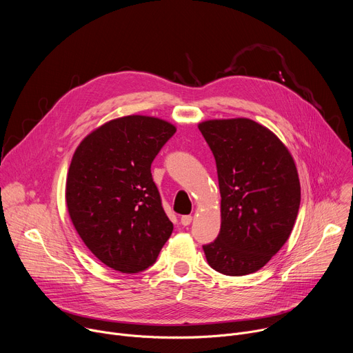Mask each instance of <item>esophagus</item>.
<instances>
[{"label": "esophagus", "instance_id": "1", "mask_svg": "<svg viewBox=\"0 0 353 353\" xmlns=\"http://www.w3.org/2000/svg\"><path fill=\"white\" fill-rule=\"evenodd\" d=\"M191 221H192V216H191V215H183V216L180 218V223H181L183 226H188V225L191 223Z\"/></svg>", "mask_w": 353, "mask_h": 353}]
</instances>
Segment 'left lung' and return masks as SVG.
Segmentation results:
<instances>
[{
	"mask_svg": "<svg viewBox=\"0 0 353 353\" xmlns=\"http://www.w3.org/2000/svg\"><path fill=\"white\" fill-rule=\"evenodd\" d=\"M198 128L214 154L222 196L219 234L203 245L207 261L230 276L256 272L286 243L299 212L293 158L253 120H210Z\"/></svg>",
	"mask_w": 353,
	"mask_h": 353,
	"instance_id": "1",
	"label": "left lung"
}]
</instances>
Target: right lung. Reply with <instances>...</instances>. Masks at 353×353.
Returning a JSON list of instances; mask_svg holds the SVG:
<instances>
[{
    "label": "right lung",
    "mask_w": 353,
    "mask_h": 353,
    "mask_svg": "<svg viewBox=\"0 0 353 353\" xmlns=\"http://www.w3.org/2000/svg\"><path fill=\"white\" fill-rule=\"evenodd\" d=\"M174 132L168 121L127 116L94 130L72 157L65 190L71 221L92 253L116 271L149 268L173 232L150 165Z\"/></svg>",
    "instance_id": "add662e5"
}]
</instances>
